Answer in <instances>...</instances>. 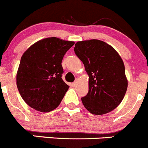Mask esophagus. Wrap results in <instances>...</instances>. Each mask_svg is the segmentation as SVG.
I'll use <instances>...</instances> for the list:
<instances>
[{"label":"esophagus","instance_id":"34e87169","mask_svg":"<svg viewBox=\"0 0 148 148\" xmlns=\"http://www.w3.org/2000/svg\"><path fill=\"white\" fill-rule=\"evenodd\" d=\"M77 83H78V80H76L75 81L73 82V83L72 84H71V86H72L73 87H75V86H76V85L77 84Z\"/></svg>","mask_w":148,"mask_h":148}]
</instances>
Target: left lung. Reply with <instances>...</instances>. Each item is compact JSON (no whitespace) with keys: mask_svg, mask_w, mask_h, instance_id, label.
Masks as SVG:
<instances>
[{"mask_svg":"<svg viewBox=\"0 0 148 148\" xmlns=\"http://www.w3.org/2000/svg\"><path fill=\"white\" fill-rule=\"evenodd\" d=\"M74 51L89 76L88 92L81 98L83 106L96 115L116 109L127 89L124 65L119 54L98 39L77 42Z\"/></svg>","mask_w":148,"mask_h":148,"instance_id":"8db88e82","label":"left lung"}]
</instances>
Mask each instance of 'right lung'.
<instances>
[{
  "label": "right lung",
  "instance_id": "right-lung-1",
  "mask_svg": "<svg viewBox=\"0 0 148 148\" xmlns=\"http://www.w3.org/2000/svg\"><path fill=\"white\" fill-rule=\"evenodd\" d=\"M74 42L57 37L38 41L20 61L16 85L24 101L35 110L49 112L56 109L69 86L62 79V60Z\"/></svg>",
  "mask_w": 148,
  "mask_h": 148
}]
</instances>
